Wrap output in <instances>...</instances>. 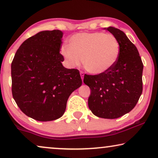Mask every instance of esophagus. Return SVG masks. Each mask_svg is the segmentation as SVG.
<instances>
[{
    "label": "esophagus",
    "instance_id": "1",
    "mask_svg": "<svg viewBox=\"0 0 158 158\" xmlns=\"http://www.w3.org/2000/svg\"><path fill=\"white\" fill-rule=\"evenodd\" d=\"M80 74H81L82 81H83V77H84V73H83V72H81V73H80Z\"/></svg>",
    "mask_w": 158,
    "mask_h": 158
}]
</instances>
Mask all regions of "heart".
Instances as JSON below:
<instances>
[{
	"instance_id": "obj_1",
	"label": "heart",
	"mask_w": 158,
	"mask_h": 158,
	"mask_svg": "<svg viewBox=\"0 0 158 158\" xmlns=\"http://www.w3.org/2000/svg\"><path fill=\"white\" fill-rule=\"evenodd\" d=\"M69 45L61 47V54L71 67L79 66L83 60L86 70L98 75L107 72L117 62L120 45L113 34L101 31L83 32L69 39Z\"/></svg>"
}]
</instances>
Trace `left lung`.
<instances>
[{"mask_svg": "<svg viewBox=\"0 0 158 158\" xmlns=\"http://www.w3.org/2000/svg\"><path fill=\"white\" fill-rule=\"evenodd\" d=\"M117 39L120 45L118 59L107 72L85 75L89 86L88 107L95 116L116 118L131 111L142 93L143 64L135 45L126 34L115 27L104 28Z\"/></svg>", "mask_w": 158, "mask_h": 158, "instance_id": "1", "label": "left lung"}]
</instances>
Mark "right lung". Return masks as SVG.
<instances>
[{"mask_svg": "<svg viewBox=\"0 0 158 158\" xmlns=\"http://www.w3.org/2000/svg\"><path fill=\"white\" fill-rule=\"evenodd\" d=\"M63 32L42 31L25 40L11 63L12 94L26 115L40 122L57 119L70 94L81 87L79 70L62 65Z\"/></svg>", "mask_w": 158, "mask_h": 158, "instance_id": "right-lung-1", "label": "right lung"}]
</instances>
